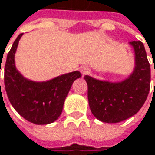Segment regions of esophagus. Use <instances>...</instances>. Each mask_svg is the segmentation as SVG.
<instances>
[{"instance_id": "34e87169", "label": "esophagus", "mask_w": 155, "mask_h": 155, "mask_svg": "<svg viewBox=\"0 0 155 155\" xmlns=\"http://www.w3.org/2000/svg\"><path fill=\"white\" fill-rule=\"evenodd\" d=\"M89 72H90V69H89L87 67H82V68H81V73L83 75H86V74H89Z\"/></svg>"}]
</instances>
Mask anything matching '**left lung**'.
<instances>
[{
	"mask_svg": "<svg viewBox=\"0 0 155 155\" xmlns=\"http://www.w3.org/2000/svg\"><path fill=\"white\" fill-rule=\"evenodd\" d=\"M135 52V69L120 83L98 81L86 75L87 98L92 114L98 120L116 123L134 115L145 103L150 90L151 72L144 45L132 41Z\"/></svg>",
	"mask_w": 155,
	"mask_h": 155,
	"instance_id": "obj_1",
	"label": "left lung"
}]
</instances>
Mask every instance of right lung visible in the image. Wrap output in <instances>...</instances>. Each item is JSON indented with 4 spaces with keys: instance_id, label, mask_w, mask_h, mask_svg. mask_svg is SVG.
Here are the masks:
<instances>
[{
    "instance_id": "add662e5",
    "label": "right lung",
    "mask_w": 155,
    "mask_h": 155,
    "mask_svg": "<svg viewBox=\"0 0 155 155\" xmlns=\"http://www.w3.org/2000/svg\"><path fill=\"white\" fill-rule=\"evenodd\" d=\"M21 35L20 34L14 41L4 67L7 95L14 108L25 120L37 125L52 123L61 115L71 86L81 77V74L74 71L46 82L24 79L15 66V53Z\"/></svg>"
}]
</instances>
